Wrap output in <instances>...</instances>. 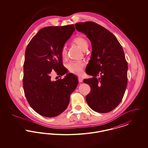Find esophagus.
I'll return each instance as SVG.
<instances>
[{
  "instance_id": "34e87169",
  "label": "esophagus",
  "mask_w": 148,
  "mask_h": 148,
  "mask_svg": "<svg viewBox=\"0 0 148 148\" xmlns=\"http://www.w3.org/2000/svg\"><path fill=\"white\" fill-rule=\"evenodd\" d=\"M78 80H79V82L80 83H82L83 82V77H78Z\"/></svg>"
}]
</instances>
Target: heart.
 I'll return each mask as SVG.
<instances>
[{
    "label": "heart",
    "instance_id": "obj_1",
    "mask_svg": "<svg viewBox=\"0 0 148 148\" xmlns=\"http://www.w3.org/2000/svg\"><path fill=\"white\" fill-rule=\"evenodd\" d=\"M73 42L84 51L86 50L88 47V42L84 38L77 37L73 40ZM67 53V47L66 45H64L61 50L62 57L64 59L66 58ZM84 65L85 63L83 61H72L67 64L66 67L71 73L75 74H80L83 72Z\"/></svg>",
    "mask_w": 148,
    "mask_h": 148
}]
</instances>
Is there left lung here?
Listing matches in <instances>:
<instances>
[{
	"mask_svg": "<svg viewBox=\"0 0 148 148\" xmlns=\"http://www.w3.org/2000/svg\"><path fill=\"white\" fill-rule=\"evenodd\" d=\"M75 26L92 43L86 73L92 77L84 80L91 89L86 102L95 112H110L119 104L127 88L128 67L123 48L115 35L94 22L78 23Z\"/></svg>",
	"mask_w": 148,
	"mask_h": 148,
	"instance_id": "obj_1",
	"label": "left lung"
}]
</instances>
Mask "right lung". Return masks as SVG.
Instances as JSON below:
<instances>
[{"label":"right lung","mask_w":148,"mask_h":148,"mask_svg":"<svg viewBox=\"0 0 148 148\" xmlns=\"http://www.w3.org/2000/svg\"><path fill=\"white\" fill-rule=\"evenodd\" d=\"M74 31L73 24L43 28L25 50L24 91L30 106L43 116L55 117L63 113L78 84L77 77L72 73L56 81L51 79L54 71L61 76L66 73L61 50Z\"/></svg>","instance_id":"1"}]
</instances>
